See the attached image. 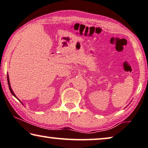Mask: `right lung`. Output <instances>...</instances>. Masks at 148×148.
Returning a JSON list of instances; mask_svg holds the SVG:
<instances>
[{
    "instance_id": "1",
    "label": "right lung",
    "mask_w": 148,
    "mask_h": 148,
    "mask_svg": "<svg viewBox=\"0 0 148 148\" xmlns=\"http://www.w3.org/2000/svg\"><path fill=\"white\" fill-rule=\"evenodd\" d=\"M7 81H8V87H9V89H10V93H12V95L14 96V97H15L16 99H17V97H16V96L15 95V94L14 93V92L12 91V88H11V87H10V81H9V77H8V75H7ZM20 101V100H19ZM20 102L21 103H22V102L21 101H20ZM23 104V103H22Z\"/></svg>"
}]
</instances>
